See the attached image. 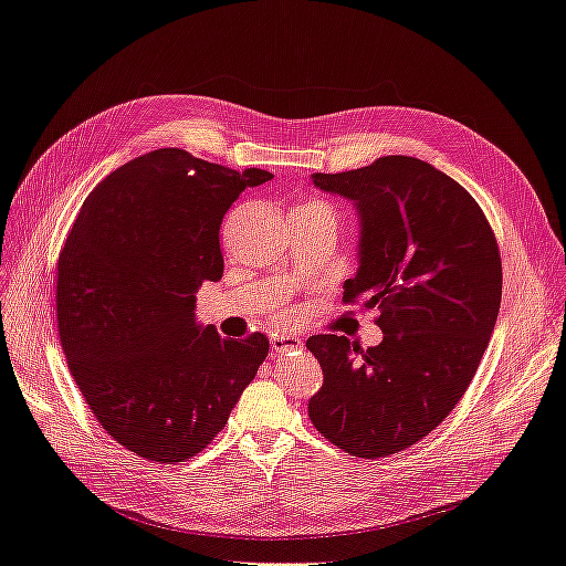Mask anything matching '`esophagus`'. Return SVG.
I'll return each instance as SVG.
<instances>
[{"label": "esophagus", "mask_w": 566, "mask_h": 566, "mask_svg": "<svg viewBox=\"0 0 566 566\" xmlns=\"http://www.w3.org/2000/svg\"><path fill=\"white\" fill-rule=\"evenodd\" d=\"M302 340L297 335H273L271 338V353H287V349H300Z\"/></svg>", "instance_id": "34e87169"}]
</instances>
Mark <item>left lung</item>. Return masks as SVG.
I'll return each mask as SVG.
<instances>
[{"label": "left lung", "mask_w": 566, "mask_h": 566, "mask_svg": "<svg viewBox=\"0 0 566 566\" xmlns=\"http://www.w3.org/2000/svg\"><path fill=\"white\" fill-rule=\"evenodd\" d=\"M312 182L357 207L359 269L343 300L380 310L384 343L364 353L345 335H312L324 386L310 419L376 460L429 436L467 392L500 312V250L476 200L421 159L380 157Z\"/></svg>", "instance_id": "1"}]
</instances>
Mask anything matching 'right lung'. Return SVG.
<instances>
[{
  "label": "right lung",
  "instance_id": "right-lung-1",
  "mask_svg": "<svg viewBox=\"0 0 566 566\" xmlns=\"http://www.w3.org/2000/svg\"><path fill=\"white\" fill-rule=\"evenodd\" d=\"M186 149L147 151L87 195L59 254L56 321L69 369L102 429L151 462H186L217 438L269 355V338H221L195 318L219 281V228L245 188Z\"/></svg>",
  "mask_w": 566,
  "mask_h": 566
}]
</instances>
